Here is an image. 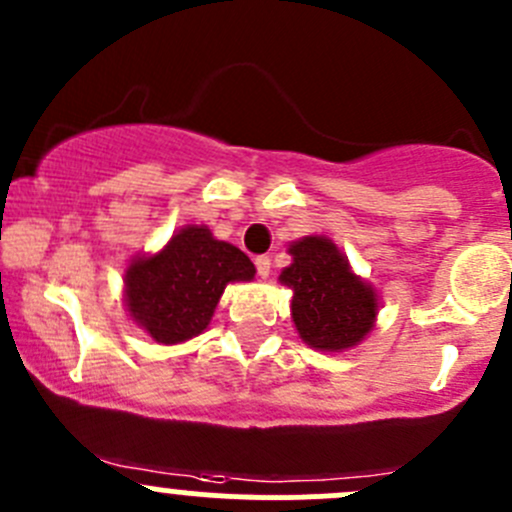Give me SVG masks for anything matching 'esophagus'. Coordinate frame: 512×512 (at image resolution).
Masks as SVG:
<instances>
[{"mask_svg":"<svg viewBox=\"0 0 512 512\" xmlns=\"http://www.w3.org/2000/svg\"><path fill=\"white\" fill-rule=\"evenodd\" d=\"M255 267H257V275H260V277H270L272 260H270V257H267V255L255 257Z\"/></svg>","mask_w":512,"mask_h":512,"instance_id":"34e87169","label":"esophagus"}]
</instances>
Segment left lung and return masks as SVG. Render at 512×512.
Wrapping results in <instances>:
<instances>
[{"label":"left lung","mask_w":512,"mask_h":512,"mask_svg":"<svg viewBox=\"0 0 512 512\" xmlns=\"http://www.w3.org/2000/svg\"><path fill=\"white\" fill-rule=\"evenodd\" d=\"M292 265L280 280L292 289V319L314 349L337 352L359 344L374 327L376 294L359 280L327 237H304L289 247Z\"/></svg>","instance_id":"obj_1"}]
</instances>
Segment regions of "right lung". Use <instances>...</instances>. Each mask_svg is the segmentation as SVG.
Returning a JSON list of instances; mask_svg holds the SVG:
<instances>
[{
  "label": "right lung",
  "mask_w": 512,
  "mask_h": 512,
  "mask_svg": "<svg viewBox=\"0 0 512 512\" xmlns=\"http://www.w3.org/2000/svg\"><path fill=\"white\" fill-rule=\"evenodd\" d=\"M255 265L208 227H185L163 252L138 257L126 272L131 317L160 344L193 339L210 324L225 285L252 280Z\"/></svg>",
  "instance_id": "right-lung-1"
}]
</instances>
